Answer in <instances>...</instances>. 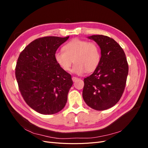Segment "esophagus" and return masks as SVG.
Returning <instances> with one entry per match:
<instances>
[{
    "label": "esophagus",
    "mask_w": 148,
    "mask_h": 148,
    "mask_svg": "<svg viewBox=\"0 0 148 148\" xmlns=\"http://www.w3.org/2000/svg\"><path fill=\"white\" fill-rule=\"evenodd\" d=\"M78 79V78L77 77H72V80H73V82L77 81V80Z\"/></svg>",
    "instance_id": "1"
}]
</instances>
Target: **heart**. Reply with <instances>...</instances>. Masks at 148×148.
<instances>
[{
	"mask_svg": "<svg viewBox=\"0 0 148 148\" xmlns=\"http://www.w3.org/2000/svg\"><path fill=\"white\" fill-rule=\"evenodd\" d=\"M54 59L57 64L65 71L70 70L74 62L71 71L82 75L97 68L101 61V51L95 42L75 39L65 44L63 52H56Z\"/></svg>",
	"mask_w": 148,
	"mask_h": 148,
	"instance_id": "1",
	"label": "heart"
}]
</instances>
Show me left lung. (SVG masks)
<instances>
[{
	"label": "left lung",
	"mask_w": 148,
	"mask_h": 148,
	"mask_svg": "<svg viewBox=\"0 0 148 148\" xmlns=\"http://www.w3.org/2000/svg\"><path fill=\"white\" fill-rule=\"evenodd\" d=\"M101 49L99 66L84 79L83 97L86 104L96 110H104L115 106L124 91L128 73L126 56L114 39L106 36L92 35Z\"/></svg>",
	"instance_id": "left-lung-1"
}]
</instances>
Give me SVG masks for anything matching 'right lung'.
I'll return each instance as SVG.
<instances>
[{"instance_id":"add662e5","label":"right lung","mask_w":148,"mask_h":148,"mask_svg":"<svg viewBox=\"0 0 148 148\" xmlns=\"http://www.w3.org/2000/svg\"><path fill=\"white\" fill-rule=\"evenodd\" d=\"M69 38H38L29 44L18 59L15 76L20 92L26 104L39 114H54L66 103L73 81L57 64L54 55Z\"/></svg>"}]
</instances>
